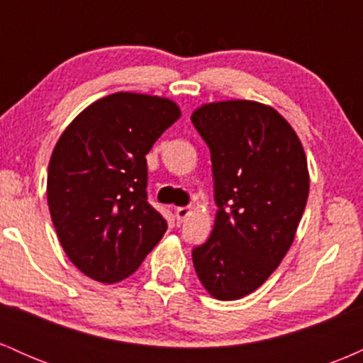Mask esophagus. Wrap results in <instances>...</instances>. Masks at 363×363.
I'll return each mask as SVG.
<instances>
[{
	"label": "esophagus",
	"instance_id": "1",
	"mask_svg": "<svg viewBox=\"0 0 363 363\" xmlns=\"http://www.w3.org/2000/svg\"><path fill=\"white\" fill-rule=\"evenodd\" d=\"M189 213H191V210H189V208H187V206H179V208H176V220H177V223L184 222L187 216H189Z\"/></svg>",
	"mask_w": 363,
	"mask_h": 363
}]
</instances>
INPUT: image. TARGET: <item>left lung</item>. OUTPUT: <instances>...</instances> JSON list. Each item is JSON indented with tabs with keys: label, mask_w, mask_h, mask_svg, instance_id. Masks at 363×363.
<instances>
[{
	"label": "left lung",
	"mask_w": 363,
	"mask_h": 363,
	"mask_svg": "<svg viewBox=\"0 0 363 363\" xmlns=\"http://www.w3.org/2000/svg\"><path fill=\"white\" fill-rule=\"evenodd\" d=\"M191 121L210 147L218 206L193 264L211 297L237 301L272 277L294 242L309 196L306 152L289 121L261 102L203 104Z\"/></svg>",
	"instance_id": "8db88e82"
}]
</instances>
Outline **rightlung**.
<instances>
[{"label":"right lung","mask_w":363,"mask_h":363,"mask_svg":"<svg viewBox=\"0 0 363 363\" xmlns=\"http://www.w3.org/2000/svg\"><path fill=\"white\" fill-rule=\"evenodd\" d=\"M181 118L174 101L116 91L62 131L48 170V205L66 256L101 283L131 277L167 230L147 201V158Z\"/></svg>","instance_id":"1"}]
</instances>
